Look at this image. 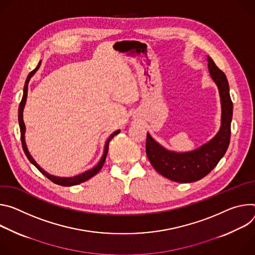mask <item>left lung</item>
<instances>
[{
    "instance_id": "obj_1",
    "label": "left lung",
    "mask_w": 255,
    "mask_h": 255,
    "mask_svg": "<svg viewBox=\"0 0 255 255\" xmlns=\"http://www.w3.org/2000/svg\"><path fill=\"white\" fill-rule=\"evenodd\" d=\"M207 61L221 100V127L216 135L192 151L175 152L160 145L147 132L146 153L150 163L158 173L175 182L188 183L202 179L217 166L229 147L233 103L228 80L209 55Z\"/></svg>"
}]
</instances>
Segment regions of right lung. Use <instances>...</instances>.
<instances>
[{"label":"right lung","mask_w":255,"mask_h":255,"mask_svg":"<svg viewBox=\"0 0 255 255\" xmlns=\"http://www.w3.org/2000/svg\"><path fill=\"white\" fill-rule=\"evenodd\" d=\"M41 65V61L38 63L37 67L29 73V75H28L26 81H25V85H24V89H23V97H22V100L20 102V105H19V110H18V121H19V127H20V132H21V142H22V147H23V150H24V153L26 155V157L28 158V160H29L37 169L38 170L45 176L47 177L49 180H51L53 183L55 184H59V185H62V186H72V185H77V184H80L84 181H86L90 178H92L94 175H96L99 171L100 169L102 168L104 162H105V159H106V156H107V152H108V145H109V142L113 138V136L117 135L118 133L121 132V129H118L116 130L115 132H112L109 137L107 138V140L105 142V145H104V150H103V155L100 159V161L91 169H89V170L85 171L81 174H78L76 176H73V177H61V176H55V175H51L50 173L46 172L43 168H41L37 162L33 159V157L31 156V154L29 153V151H28V148L26 146V142H25V130H26V128H25V124H24V121H23V110H24V107H25V104H26V99H27V92H28V83H29L30 79L34 76V74L37 72V70L39 69Z\"/></svg>","instance_id":"right-lung-1"}]
</instances>
